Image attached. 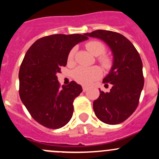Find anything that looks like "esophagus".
<instances>
[{"mask_svg": "<svg viewBox=\"0 0 159 159\" xmlns=\"http://www.w3.org/2000/svg\"><path fill=\"white\" fill-rule=\"evenodd\" d=\"M82 89H83V91H84H84H87V90H88V88H87V87H85V86H83V87H82Z\"/></svg>", "mask_w": 159, "mask_h": 159, "instance_id": "34e87169", "label": "esophagus"}]
</instances>
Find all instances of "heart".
Segmentation results:
<instances>
[{"mask_svg":"<svg viewBox=\"0 0 159 159\" xmlns=\"http://www.w3.org/2000/svg\"><path fill=\"white\" fill-rule=\"evenodd\" d=\"M85 47L93 55L98 56V61L104 68L108 69V68H110L111 67V58L107 54H102L105 52V46L102 42L98 41H89L85 44ZM74 54H75L74 49L70 50L69 53H68V61L69 63L73 62ZM101 54H102V56L100 55ZM99 55L100 56H99ZM101 75H102V70L97 66H93L91 67V68L78 67L72 71V76H73L74 79L77 82L80 83L81 84H84V85L91 84L93 81L98 79L101 76Z\"/></svg>","mask_w":159,"mask_h":159,"instance_id":"obj_1","label":"heart"}]
</instances>
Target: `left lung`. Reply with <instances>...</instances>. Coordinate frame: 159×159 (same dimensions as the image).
I'll use <instances>...</instances> for the list:
<instances>
[{
	"label": "left lung",
	"mask_w": 159,
	"mask_h": 159,
	"mask_svg": "<svg viewBox=\"0 0 159 159\" xmlns=\"http://www.w3.org/2000/svg\"><path fill=\"white\" fill-rule=\"evenodd\" d=\"M105 41L113 54V65L103 83L111 84L109 92L100 90L93 103L97 118L108 125H117L132 115L139 103L144 86L142 61L132 43L122 34L105 30L84 34ZM108 85V84H107Z\"/></svg>",
	"instance_id": "left-lung-1"
}]
</instances>
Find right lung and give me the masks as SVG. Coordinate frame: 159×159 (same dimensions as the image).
<instances>
[{
    "mask_svg": "<svg viewBox=\"0 0 159 159\" xmlns=\"http://www.w3.org/2000/svg\"><path fill=\"white\" fill-rule=\"evenodd\" d=\"M85 34H53L37 40L25 54L19 70V94L32 118L57 129L68 123L73 102L82 91L75 81L60 85L57 74L66 66L69 51L88 39Z\"/></svg>",
    "mask_w": 159,
    "mask_h": 159,
    "instance_id": "obj_1",
    "label": "right lung"
}]
</instances>
